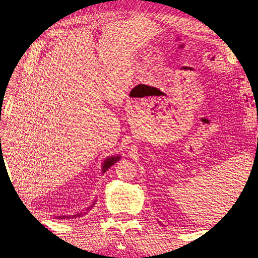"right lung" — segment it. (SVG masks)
Returning <instances> with one entry per match:
<instances>
[{"mask_svg": "<svg viewBox=\"0 0 258 258\" xmlns=\"http://www.w3.org/2000/svg\"><path fill=\"white\" fill-rule=\"evenodd\" d=\"M119 158H120V156L119 155H116V156H111V157H107L105 161H104V163H103V165H102V172L103 173H105L108 168H111V166L112 165H114L115 163L116 162H118L119 161ZM95 202L96 201H94V203H93V204L90 206V207H87V211L89 210H91V208L94 206V204H95ZM83 214H86V212H84V213H82V212H80V213H78V214H75V215H61V216H56V217H58V218H69V217H80V216H82L83 215Z\"/></svg>", "mask_w": 258, "mask_h": 258, "instance_id": "obj_1", "label": "right lung"}]
</instances>
